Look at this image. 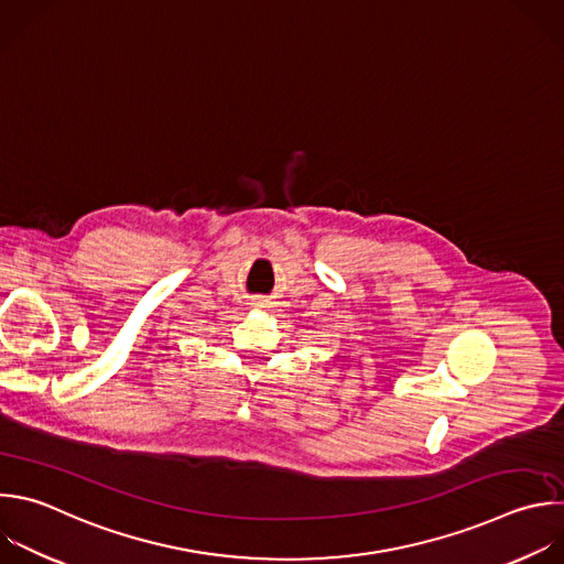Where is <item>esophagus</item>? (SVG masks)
<instances>
[{"mask_svg":"<svg viewBox=\"0 0 564 564\" xmlns=\"http://www.w3.org/2000/svg\"><path fill=\"white\" fill-rule=\"evenodd\" d=\"M263 305H265V301H261V299L254 301V307H263Z\"/></svg>","mask_w":564,"mask_h":564,"instance_id":"34e87169","label":"esophagus"}]
</instances>
